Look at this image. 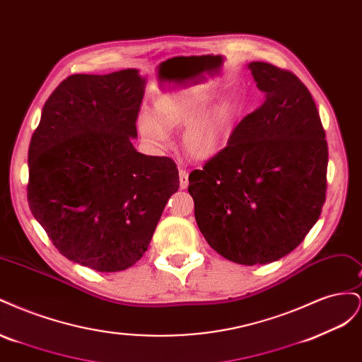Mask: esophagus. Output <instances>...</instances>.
I'll return each mask as SVG.
<instances>
[{
  "mask_svg": "<svg viewBox=\"0 0 362 362\" xmlns=\"http://www.w3.org/2000/svg\"><path fill=\"white\" fill-rule=\"evenodd\" d=\"M189 185V172L185 169H180V187L184 190Z\"/></svg>",
  "mask_w": 362,
  "mask_h": 362,
  "instance_id": "1",
  "label": "esophagus"
}]
</instances>
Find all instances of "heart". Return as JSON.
<instances>
[{"instance_id": "obj_1", "label": "heart", "mask_w": 362, "mask_h": 362, "mask_svg": "<svg viewBox=\"0 0 362 362\" xmlns=\"http://www.w3.org/2000/svg\"><path fill=\"white\" fill-rule=\"evenodd\" d=\"M210 98V90L198 86L160 95L152 115L141 113L139 117L141 137L152 146H161L168 139V131L185 125V151L194 158L216 156L226 140L233 112L231 104L225 100L208 104Z\"/></svg>"}]
</instances>
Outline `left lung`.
Instances as JSON below:
<instances>
[{"label": "left lung", "mask_w": 362, "mask_h": 362, "mask_svg": "<svg viewBox=\"0 0 362 362\" xmlns=\"http://www.w3.org/2000/svg\"><path fill=\"white\" fill-rule=\"evenodd\" d=\"M264 101L189 177L194 218L217 254L267 264L298 247L326 199L327 144L315 103L293 72L247 64Z\"/></svg>", "instance_id": "8db88e82"}]
</instances>
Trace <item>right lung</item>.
<instances>
[{
  "mask_svg": "<svg viewBox=\"0 0 362 362\" xmlns=\"http://www.w3.org/2000/svg\"><path fill=\"white\" fill-rule=\"evenodd\" d=\"M145 83L137 69L71 75L31 136L30 210L63 257L96 272L125 270L144 257L180 187L172 158L131 144Z\"/></svg>",
  "mask_w": 362,
  "mask_h": 362,
  "instance_id": "right-lung-1",
  "label": "right lung"
}]
</instances>
